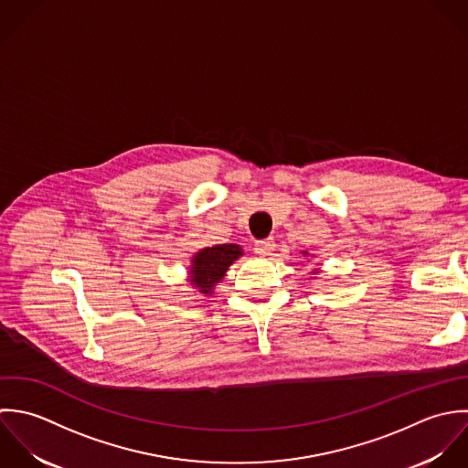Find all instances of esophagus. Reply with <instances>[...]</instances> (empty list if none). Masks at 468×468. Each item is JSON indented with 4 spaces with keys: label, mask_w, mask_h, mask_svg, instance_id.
<instances>
[{
    "label": "esophagus",
    "mask_w": 468,
    "mask_h": 468,
    "mask_svg": "<svg viewBox=\"0 0 468 468\" xmlns=\"http://www.w3.org/2000/svg\"><path fill=\"white\" fill-rule=\"evenodd\" d=\"M273 250H275L273 239H264V240H257V242H255V253L261 255V257L271 255Z\"/></svg>",
    "instance_id": "obj_1"
}]
</instances>
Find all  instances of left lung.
Instances as JSON below:
<instances>
[{
    "label": "left lung",
    "mask_w": 468,
    "mask_h": 468,
    "mask_svg": "<svg viewBox=\"0 0 468 468\" xmlns=\"http://www.w3.org/2000/svg\"><path fill=\"white\" fill-rule=\"evenodd\" d=\"M302 255H303V257H305V255H307V251H302Z\"/></svg>",
    "instance_id": "obj_1"
}]
</instances>
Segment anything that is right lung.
<instances>
[{
	"instance_id": "obj_1",
	"label": "right lung",
	"mask_w": 468,
	"mask_h": 468,
	"mask_svg": "<svg viewBox=\"0 0 468 468\" xmlns=\"http://www.w3.org/2000/svg\"><path fill=\"white\" fill-rule=\"evenodd\" d=\"M239 257H242V248L239 244L204 248L193 255L187 281L200 294H211L215 285L224 279L228 268Z\"/></svg>"
}]
</instances>
